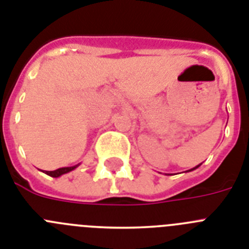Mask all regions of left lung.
Masks as SVG:
<instances>
[{
	"label": "left lung",
	"mask_w": 249,
	"mask_h": 249,
	"mask_svg": "<svg viewBox=\"0 0 249 249\" xmlns=\"http://www.w3.org/2000/svg\"><path fill=\"white\" fill-rule=\"evenodd\" d=\"M199 165H200V164H199ZM199 165H196V168H193V169H189V170H188V172H192V170L196 169V168H198V166H199Z\"/></svg>",
	"instance_id": "obj_1"
}]
</instances>
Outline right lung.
<instances>
[{"mask_svg": "<svg viewBox=\"0 0 249 249\" xmlns=\"http://www.w3.org/2000/svg\"><path fill=\"white\" fill-rule=\"evenodd\" d=\"M80 165L79 164H76V165H72V166H65V168H59V169L56 170H53V172H47V170H45V174H47V176L53 177V178H59V177H61L62 174H66V173L71 172V170L76 169L77 166Z\"/></svg>", "mask_w": 249, "mask_h": 249, "instance_id": "right-lung-1", "label": "right lung"}]
</instances>
